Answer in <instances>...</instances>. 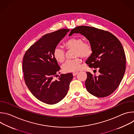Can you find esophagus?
Masks as SVG:
<instances>
[{
    "mask_svg": "<svg viewBox=\"0 0 134 134\" xmlns=\"http://www.w3.org/2000/svg\"><path fill=\"white\" fill-rule=\"evenodd\" d=\"M78 74H79V72H74V73L72 74V75H73L74 76H75L76 75H77Z\"/></svg>",
    "mask_w": 134,
    "mask_h": 134,
    "instance_id": "34e87169",
    "label": "esophagus"
}]
</instances>
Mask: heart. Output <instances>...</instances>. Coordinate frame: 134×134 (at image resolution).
<instances>
[{
    "instance_id": "obj_1",
    "label": "heart",
    "mask_w": 134,
    "mask_h": 134,
    "mask_svg": "<svg viewBox=\"0 0 134 134\" xmlns=\"http://www.w3.org/2000/svg\"><path fill=\"white\" fill-rule=\"evenodd\" d=\"M67 49H75V57H81L83 59H87L91 56L93 50L89 42H84L80 37H72L65 43ZM54 58L58 62L62 63L65 60V52L64 50L59 46L54 48L53 51ZM81 60L77 58L73 60H67L63 65L62 69L65 72H75L81 68Z\"/></svg>"
}]
</instances>
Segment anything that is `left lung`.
<instances>
[{"instance_id": "8db88e82", "label": "left lung", "mask_w": 134, "mask_h": 134, "mask_svg": "<svg viewBox=\"0 0 134 134\" xmlns=\"http://www.w3.org/2000/svg\"><path fill=\"white\" fill-rule=\"evenodd\" d=\"M81 33L86 37L93 52L86 64L99 69L98 76L87 72L85 86L94 96L103 98L112 94L119 85L126 69V55L122 46L113 34L108 31L87 26L71 30L69 36Z\"/></svg>"}]
</instances>
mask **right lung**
Returning a JSON list of instances; mask_svg holds the SVG:
<instances>
[{
  "instance_id": "obj_1",
  "label": "right lung",
  "mask_w": 134,
  "mask_h": 134,
  "mask_svg": "<svg viewBox=\"0 0 134 134\" xmlns=\"http://www.w3.org/2000/svg\"><path fill=\"white\" fill-rule=\"evenodd\" d=\"M69 31L60 29L42 36L30 47L23 58L26 86L37 99L48 104H55L65 97L73 79L72 74L68 73L61 74L58 80H52L60 69L53 57V50Z\"/></svg>"
}]
</instances>
